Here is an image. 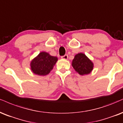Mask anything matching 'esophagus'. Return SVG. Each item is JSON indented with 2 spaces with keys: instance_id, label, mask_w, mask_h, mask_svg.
Segmentation results:
<instances>
[{
  "instance_id": "esophagus-1",
  "label": "esophagus",
  "mask_w": 123,
  "mask_h": 123,
  "mask_svg": "<svg viewBox=\"0 0 123 123\" xmlns=\"http://www.w3.org/2000/svg\"><path fill=\"white\" fill-rule=\"evenodd\" d=\"M68 57V56L67 55H65L62 56V59H64V60H67Z\"/></svg>"
}]
</instances>
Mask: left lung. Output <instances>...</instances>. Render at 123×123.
Listing matches in <instances>:
<instances>
[{"label":"left lung","mask_w":123,"mask_h":123,"mask_svg":"<svg viewBox=\"0 0 123 123\" xmlns=\"http://www.w3.org/2000/svg\"><path fill=\"white\" fill-rule=\"evenodd\" d=\"M72 66L80 75H87L93 70L94 64L89 57L83 53L75 55L72 62Z\"/></svg>","instance_id":"8db88e82"}]
</instances>
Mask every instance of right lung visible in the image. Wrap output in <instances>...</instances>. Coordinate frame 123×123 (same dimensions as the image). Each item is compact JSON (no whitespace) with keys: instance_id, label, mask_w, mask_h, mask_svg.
Here are the masks:
<instances>
[{"instance_id":"1","label":"right lung","mask_w":123,"mask_h":123,"mask_svg":"<svg viewBox=\"0 0 123 123\" xmlns=\"http://www.w3.org/2000/svg\"><path fill=\"white\" fill-rule=\"evenodd\" d=\"M58 60L57 57L46 52H41L30 62V70L34 74L45 76L49 74Z\"/></svg>"}]
</instances>
